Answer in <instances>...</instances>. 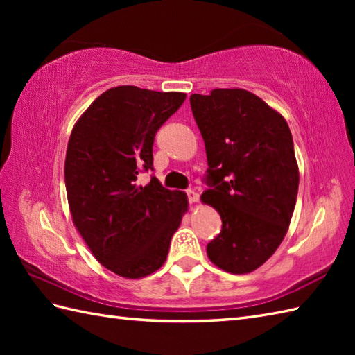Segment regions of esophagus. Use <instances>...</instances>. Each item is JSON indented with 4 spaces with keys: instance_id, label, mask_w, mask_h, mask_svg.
<instances>
[{
    "instance_id": "34e87169",
    "label": "esophagus",
    "mask_w": 355,
    "mask_h": 355,
    "mask_svg": "<svg viewBox=\"0 0 355 355\" xmlns=\"http://www.w3.org/2000/svg\"><path fill=\"white\" fill-rule=\"evenodd\" d=\"M187 198H189L191 205H195V202H198V200H200V193L195 191H187Z\"/></svg>"
}]
</instances>
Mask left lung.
<instances>
[{
    "label": "left lung",
    "instance_id": "left-lung-1",
    "mask_svg": "<svg viewBox=\"0 0 355 355\" xmlns=\"http://www.w3.org/2000/svg\"><path fill=\"white\" fill-rule=\"evenodd\" d=\"M191 108L209 164L201 201L223 221L207 256L227 273H252L281 245L296 206L299 168L288 123L243 88L192 94Z\"/></svg>",
    "mask_w": 355,
    "mask_h": 355
}]
</instances>
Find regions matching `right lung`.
I'll use <instances>...</instances> for the list:
<instances>
[{"mask_svg": "<svg viewBox=\"0 0 355 355\" xmlns=\"http://www.w3.org/2000/svg\"><path fill=\"white\" fill-rule=\"evenodd\" d=\"M186 99L134 85L110 88L84 111L65 155V187L74 227L105 268L140 279L160 268L187 212V195L164 189L153 169L155 132Z\"/></svg>", "mask_w": 355, "mask_h": 355, "instance_id": "add662e5", "label": "right lung"}]
</instances>
